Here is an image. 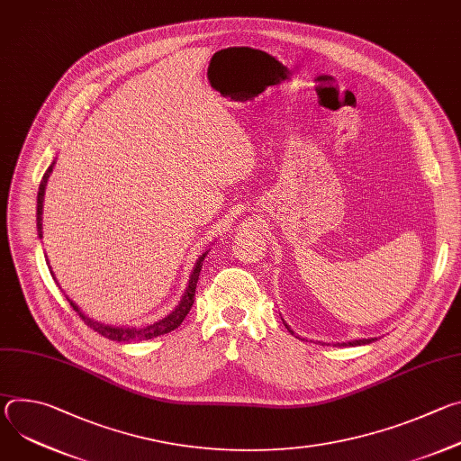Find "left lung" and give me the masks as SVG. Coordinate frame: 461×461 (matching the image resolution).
Returning a JSON list of instances; mask_svg holds the SVG:
<instances>
[{
  "instance_id": "8db88e82",
  "label": "left lung",
  "mask_w": 461,
  "mask_h": 461,
  "mask_svg": "<svg viewBox=\"0 0 461 461\" xmlns=\"http://www.w3.org/2000/svg\"><path fill=\"white\" fill-rule=\"evenodd\" d=\"M286 328L290 330V326L286 324ZM292 332V330H290ZM294 334V332H292ZM374 339H356V341H348V343H338L339 347H356V345H368V343H372Z\"/></svg>"
}]
</instances>
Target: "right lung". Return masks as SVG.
I'll use <instances>...</instances> for the list:
<instances>
[{"instance_id": "obj_1", "label": "right lung", "mask_w": 461, "mask_h": 461, "mask_svg": "<svg viewBox=\"0 0 461 461\" xmlns=\"http://www.w3.org/2000/svg\"><path fill=\"white\" fill-rule=\"evenodd\" d=\"M52 167H54V162L49 166V169L45 171L41 182H40V189H38V208H36V226H38V237L41 239L43 237V231H41V215H43V196H45V185H47V180L52 173ZM208 255L203 253L199 257V260H196V265L189 276V283H187V288L178 303V306L164 319L153 322V324H146V326H111V324H104V322H98L91 317H87L86 313H82L78 310V306L69 299L71 306L78 312V315L82 317V321L93 328L95 332H98L100 336L111 339V341H118V343H129V341H144V339H153V338H158V336H164V334H169L171 330H175V328H178L182 324V321L185 319L187 312L191 310L193 306V301H194V290H196V283H199V276H201V270H203V260L204 257ZM49 265V262H47ZM52 276V272H50ZM54 277V276H52Z\"/></svg>"}]
</instances>
